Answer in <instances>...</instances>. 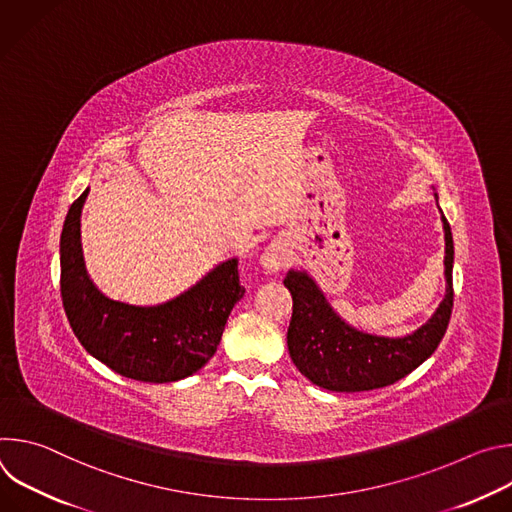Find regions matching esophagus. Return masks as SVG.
<instances>
[{
	"instance_id": "esophagus-1",
	"label": "esophagus",
	"mask_w": 512,
	"mask_h": 512,
	"mask_svg": "<svg viewBox=\"0 0 512 512\" xmlns=\"http://www.w3.org/2000/svg\"><path fill=\"white\" fill-rule=\"evenodd\" d=\"M285 261H287V255L281 243H271L261 255V267L267 273H277L285 265Z\"/></svg>"
}]
</instances>
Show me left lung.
Masks as SVG:
<instances>
[{
  "label": "left lung",
  "mask_w": 512,
  "mask_h": 512,
  "mask_svg": "<svg viewBox=\"0 0 512 512\" xmlns=\"http://www.w3.org/2000/svg\"><path fill=\"white\" fill-rule=\"evenodd\" d=\"M442 221L446 231V298L431 320L405 338H383L350 328L332 312L308 273L289 271L285 275L283 285L294 300L287 348L304 377L336 393L371 391L407 377L435 352L454 308V241L444 214Z\"/></svg>",
  "instance_id": "left-lung-1"
}]
</instances>
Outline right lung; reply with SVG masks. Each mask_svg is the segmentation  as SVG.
<instances>
[{
    "mask_svg": "<svg viewBox=\"0 0 512 512\" xmlns=\"http://www.w3.org/2000/svg\"><path fill=\"white\" fill-rule=\"evenodd\" d=\"M87 192L70 204L60 235V296L72 332L121 377L172 383L194 375L216 352L227 318L245 294L239 261L218 265L164 306L113 302L93 285L83 263L81 210Z\"/></svg>",
    "mask_w": 512,
    "mask_h": 512,
    "instance_id": "add662e5",
    "label": "right lung"
}]
</instances>
